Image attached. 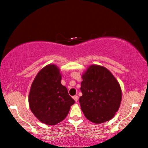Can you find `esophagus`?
I'll return each mask as SVG.
<instances>
[{"label": "esophagus", "mask_w": 148, "mask_h": 148, "mask_svg": "<svg viewBox=\"0 0 148 148\" xmlns=\"http://www.w3.org/2000/svg\"><path fill=\"white\" fill-rule=\"evenodd\" d=\"M73 99H74V100L76 102H77L78 101V95H75V96H74L73 97Z\"/></svg>", "instance_id": "1"}]
</instances>
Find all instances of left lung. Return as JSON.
Masks as SVG:
<instances>
[{"label": "left lung", "instance_id": "8db88e82", "mask_svg": "<svg viewBox=\"0 0 148 148\" xmlns=\"http://www.w3.org/2000/svg\"><path fill=\"white\" fill-rule=\"evenodd\" d=\"M82 78L79 103L84 116L97 124L111 119L121 101L117 80L107 68L97 65L90 66Z\"/></svg>", "mask_w": 148, "mask_h": 148}]
</instances>
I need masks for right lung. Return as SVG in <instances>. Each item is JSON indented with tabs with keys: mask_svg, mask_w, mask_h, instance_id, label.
Instances as JSON below:
<instances>
[{
	"mask_svg": "<svg viewBox=\"0 0 148 148\" xmlns=\"http://www.w3.org/2000/svg\"><path fill=\"white\" fill-rule=\"evenodd\" d=\"M61 79L57 66L49 64L39 72L31 86V111L46 125H54L63 121L75 103L66 87L61 84Z\"/></svg>",
	"mask_w": 148,
	"mask_h": 148,
	"instance_id": "1",
	"label": "right lung"
}]
</instances>
